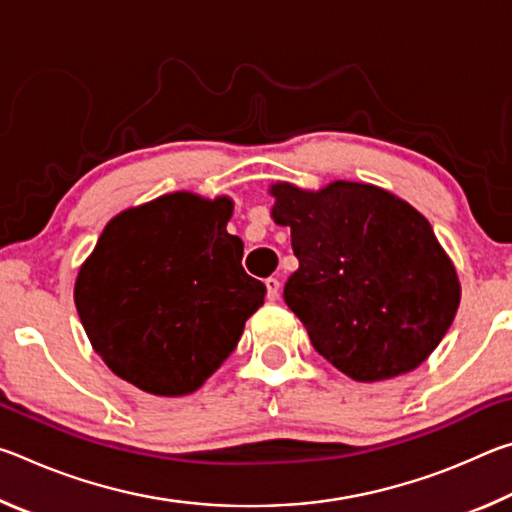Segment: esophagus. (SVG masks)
<instances>
[{
    "instance_id": "1",
    "label": "esophagus",
    "mask_w": 512,
    "mask_h": 512,
    "mask_svg": "<svg viewBox=\"0 0 512 512\" xmlns=\"http://www.w3.org/2000/svg\"><path fill=\"white\" fill-rule=\"evenodd\" d=\"M264 284H266L268 300H275L277 296H280V280H277V277H268Z\"/></svg>"
}]
</instances>
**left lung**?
Returning <instances> with one entry per match:
<instances>
[{
	"instance_id": "8db88e82",
	"label": "left lung",
	"mask_w": 512,
	"mask_h": 512,
	"mask_svg": "<svg viewBox=\"0 0 512 512\" xmlns=\"http://www.w3.org/2000/svg\"><path fill=\"white\" fill-rule=\"evenodd\" d=\"M298 271L284 287L318 354L357 381L404 375L436 350L461 287L433 228L409 203L361 183L275 185Z\"/></svg>"
}]
</instances>
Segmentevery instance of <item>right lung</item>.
<instances>
[{
  "label": "right lung",
  "mask_w": 512,
  "mask_h": 512,
  "mask_svg": "<svg viewBox=\"0 0 512 512\" xmlns=\"http://www.w3.org/2000/svg\"><path fill=\"white\" fill-rule=\"evenodd\" d=\"M228 198L178 192L115 216L76 277L85 334L106 366L153 395L196 391L237 348L266 287L228 235Z\"/></svg>",
  "instance_id": "1"
}]
</instances>
